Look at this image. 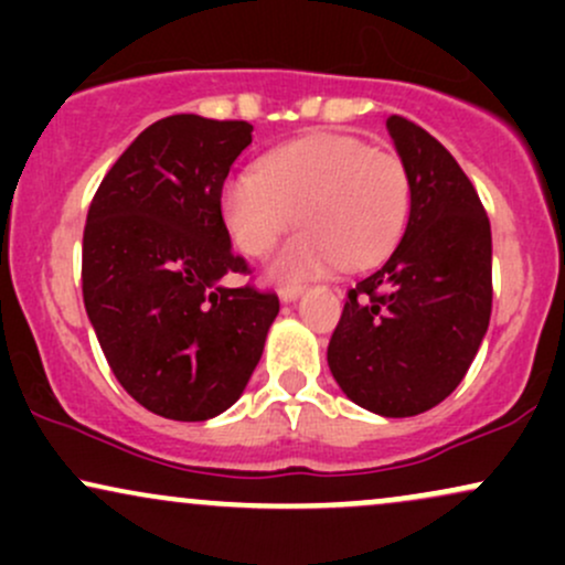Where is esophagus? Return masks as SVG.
<instances>
[{
    "label": "esophagus",
    "instance_id": "obj_1",
    "mask_svg": "<svg viewBox=\"0 0 565 565\" xmlns=\"http://www.w3.org/2000/svg\"><path fill=\"white\" fill-rule=\"evenodd\" d=\"M300 295H302V287H281V289H278V297H281V302H295Z\"/></svg>",
    "mask_w": 565,
    "mask_h": 565
}]
</instances>
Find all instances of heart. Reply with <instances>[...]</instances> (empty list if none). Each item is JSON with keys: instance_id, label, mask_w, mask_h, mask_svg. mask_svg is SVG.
<instances>
[{"instance_id": "obj_1", "label": "heart", "mask_w": 565, "mask_h": 565, "mask_svg": "<svg viewBox=\"0 0 565 565\" xmlns=\"http://www.w3.org/2000/svg\"><path fill=\"white\" fill-rule=\"evenodd\" d=\"M408 174L391 151L353 135H308L278 146L238 172L223 193L233 244L263 257L291 225L305 231L270 263L274 281H308L340 268H366L398 242L408 215Z\"/></svg>"}]
</instances>
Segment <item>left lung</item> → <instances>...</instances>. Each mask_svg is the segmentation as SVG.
<instances>
[{
    "mask_svg": "<svg viewBox=\"0 0 565 565\" xmlns=\"http://www.w3.org/2000/svg\"><path fill=\"white\" fill-rule=\"evenodd\" d=\"M412 188L404 238L348 291L329 340L332 377L380 417L438 406L481 348L491 319V225L476 188L440 142L387 119Z\"/></svg>",
    "mask_w": 565,
    "mask_h": 565,
    "instance_id": "obj_1",
    "label": "left lung"
}]
</instances>
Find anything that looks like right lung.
<instances>
[{
  "label": "right lung",
  "instance_id": "1",
  "mask_svg": "<svg viewBox=\"0 0 565 565\" xmlns=\"http://www.w3.org/2000/svg\"><path fill=\"white\" fill-rule=\"evenodd\" d=\"M252 142L246 121L174 114L142 129L103 178L82 244L84 308L121 387L159 417L204 423L231 408L278 316L223 220V183Z\"/></svg>",
  "mask_w": 565,
  "mask_h": 565
}]
</instances>
